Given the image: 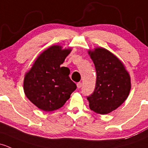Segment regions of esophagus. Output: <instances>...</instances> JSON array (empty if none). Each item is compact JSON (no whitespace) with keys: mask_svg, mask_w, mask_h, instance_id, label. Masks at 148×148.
Masks as SVG:
<instances>
[{"mask_svg":"<svg viewBox=\"0 0 148 148\" xmlns=\"http://www.w3.org/2000/svg\"><path fill=\"white\" fill-rule=\"evenodd\" d=\"M77 88H80L82 86V82H78V83L77 84Z\"/></svg>","mask_w":148,"mask_h":148,"instance_id":"esophagus-1","label":"esophagus"}]
</instances>
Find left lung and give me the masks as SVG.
Instances as JSON below:
<instances>
[{
	"label": "left lung",
	"instance_id": "8db88e82",
	"mask_svg": "<svg viewBox=\"0 0 148 148\" xmlns=\"http://www.w3.org/2000/svg\"><path fill=\"white\" fill-rule=\"evenodd\" d=\"M96 71L94 92L86 96L91 111L107 114L125 101L130 90V79L119 59L103 48L88 52Z\"/></svg>",
	"mask_w": 148,
	"mask_h": 148
}]
</instances>
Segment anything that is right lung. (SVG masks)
Segmentation results:
<instances>
[{"mask_svg":"<svg viewBox=\"0 0 148 148\" xmlns=\"http://www.w3.org/2000/svg\"><path fill=\"white\" fill-rule=\"evenodd\" d=\"M70 51L57 45L48 48L37 57L26 74L23 85L25 94L40 109H59L77 88L69 77V68L60 66Z\"/></svg>","mask_w":148,"mask_h":148,"instance_id":"1","label":"right lung"}]
</instances>
